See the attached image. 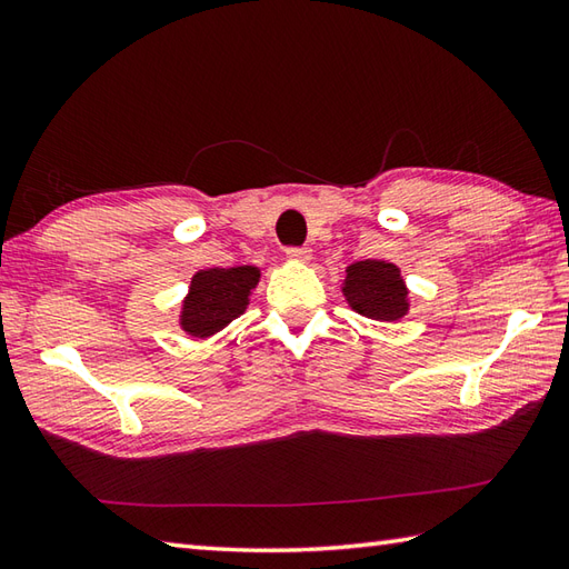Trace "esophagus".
Segmentation results:
<instances>
[{
  "label": "esophagus",
  "instance_id": "esophagus-1",
  "mask_svg": "<svg viewBox=\"0 0 569 569\" xmlns=\"http://www.w3.org/2000/svg\"><path fill=\"white\" fill-rule=\"evenodd\" d=\"M286 257L291 261H300V263H308L312 259V251L308 247H288L286 249Z\"/></svg>",
  "mask_w": 569,
  "mask_h": 569
}]
</instances>
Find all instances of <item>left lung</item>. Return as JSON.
<instances>
[{
  "instance_id": "obj_1",
  "label": "left lung",
  "mask_w": 569,
  "mask_h": 569,
  "mask_svg": "<svg viewBox=\"0 0 569 569\" xmlns=\"http://www.w3.org/2000/svg\"><path fill=\"white\" fill-rule=\"evenodd\" d=\"M347 303L359 316L393 322L408 312V288L401 271L389 261H357L347 266V278L342 283Z\"/></svg>"
}]
</instances>
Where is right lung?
Returning <instances> with one entry per match:
<instances>
[{"instance_id": "right-lung-1", "label": "right lung", "mask_w": 569, "mask_h": 569, "mask_svg": "<svg viewBox=\"0 0 569 569\" xmlns=\"http://www.w3.org/2000/svg\"><path fill=\"white\" fill-rule=\"evenodd\" d=\"M259 278L257 266L198 271L192 276L183 308H180V328L198 340L220 332L247 310Z\"/></svg>"}]
</instances>
